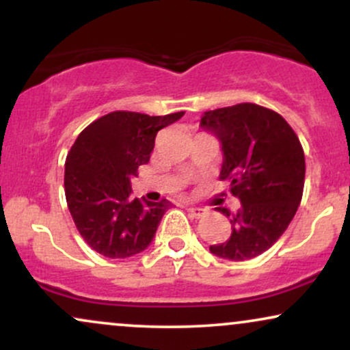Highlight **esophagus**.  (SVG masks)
<instances>
[{
  "label": "esophagus",
  "mask_w": 350,
  "mask_h": 350,
  "mask_svg": "<svg viewBox=\"0 0 350 350\" xmlns=\"http://www.w3.org/2000/svg\"><path fill=\"white\" fill-rule=\"evenodd\" d=\"M187 212L194 217V219H200V217H204L207 214L206 208H202V207H187Z\"/></svg>",
  "instance_id": "1"
}]
</instances>
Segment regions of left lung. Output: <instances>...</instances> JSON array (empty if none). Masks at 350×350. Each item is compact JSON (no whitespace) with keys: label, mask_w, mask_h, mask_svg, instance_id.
Masks as SVG:
<instances>
[{"label":"left lung","mask_w":350,"mask_h":350,"mask_svg":"<svg viewBox=\"0 0 350 350\" xmlns=\"http://www.w3.org/2000/svg\"><path fill=\"white\" fill-rule=\"evenodd\" d=\"M200 128L219 139V178L242 202L235 214L219 207L230 217L232 234L211 252L232 262L262 255L284 234L303 198L306 164L298 136L283 116L255 103L206 111Z\"/></svg>","instance_id":"left-lung-1"}]
</instances>
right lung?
Segmentation results:
<instances>
[{
	"mask_svg": "<svg viewBox=\"0 0 350 350\" xmlns=\"http://www.w3.org/2000/svg\"><path fill=\"white\" fill-rule=\"evenodd\" d=\"M183 115L113 111L75 139L66 159L67 206L80 235L100 255L128 258L150 247L172 204L135 199L131 178L150 161L158 131Z\"/></svg>",
	"mask_w": 350,
	"mask_h": 350,
	"instance_id": "right-lung-1",
	"label": "right lung"
}]
</instances>
